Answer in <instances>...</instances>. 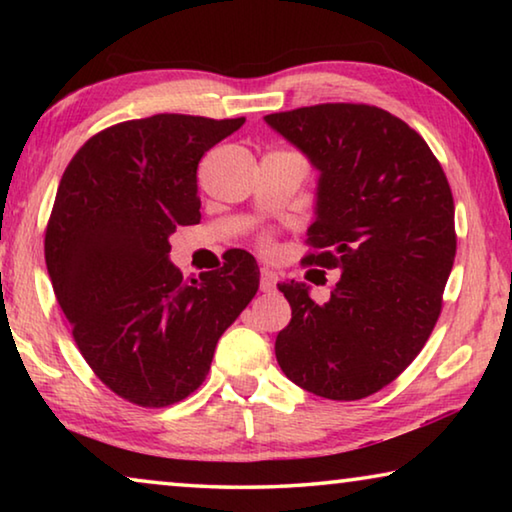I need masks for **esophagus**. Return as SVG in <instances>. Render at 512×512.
Masks as SVG:
<instances>
[{"mask_svg":"<svg viewBox=\"0 0 512 512\" xmlns=\"http://www.w3.org/2000/svg\"><path fill=\"white\" fill-rule=\"evenodd\" d=\"M275 284H277V273L273 271V268L262 266V271H259V289L268 293L275 289Z\"/></svg>","mask_w":512,"mask_h":512,"instance_id":"esophagus-1","label":"esophagus"}]
</instances>
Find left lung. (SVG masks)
<instances>
[{"label":"left lung","mask_w":512,"mask_h":512,"mask_svg":"<svg viewBox=\"0 0 512 512\" xmlns=\"http://www.w3.org/2000/svg\"><path fill=\"white\" fill-rule=\"evenodd\" d=\"M318 171L307 264L341 268L316 305L305 282L277 284L291 323L277 334L284 375L327 400L377 393L418 357L456 255L454 198L427 142L391 112L320 103L266 115Z\"/></svg>","instance_id":"obj_1"}]
</instances>
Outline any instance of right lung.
I'll list each match as a JSON object with an SVG mask.
<instances>
[{"label":"right lung","mask_w":512,"mask_h":512,"mask_svg":"<svg viewBox=\"0 0 512 512\" xmlns=\"http://www.w3.org/2000/svg\"><path fill=\"white\" fill-rule=\"evenodd\" d=\"M244 121H124L90 137L60 178L47 271L83 359L128 402L169 406L192 395L221 334L259 289L246 250L198 280H183L169 259L178 225L201 221L198 162Z\"/></svg>","instance_id":"1"}]
</instances>
